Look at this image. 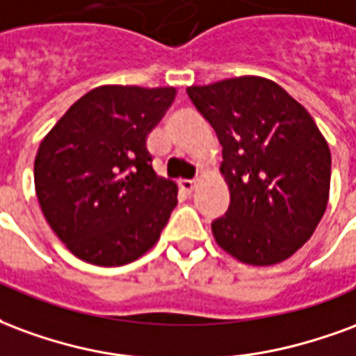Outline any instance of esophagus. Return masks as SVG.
<instances>
[{
    "instance_id": "obj_1",
    "label": "esophagus",
    "mask_w": 356,
    "mask_h": 356,
    "mask_svg": "<svg viewBox=\"0 0 356 356\" xmlns=\"http://www.w3.org/2000/svg\"><path fill=\"white\" fill-rule=\"evenodd\" d=\"M178 186H180V189L186 193V195H191L193 193V189H195V181L193 180H181L178 181Z\"/></svg>"
}]
</instances>
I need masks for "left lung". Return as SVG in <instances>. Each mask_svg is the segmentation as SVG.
Listing matches in <instances>:
<instances>
[{"instance_id": "8db88e82", "label": "left lung", "mask_w": 356, "mask_h": 356, "mask_svg": "<svg viewBox=\"0 0 356 356\" xmlns=\"http://www.w3.org/2000/svg\"><path fill=\"white\" fill-rule=\"evenodd\" d=\"M188 96L222 144L232 203L212 222L216 243L250 266L290 258L313 235L330 191V149L309 111L256 75L189 87Z\"/></svg>"}]
</instances>
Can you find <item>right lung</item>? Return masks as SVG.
I'll return each instance as SVG.
<instances>
[{
  "label": "right lung",
  "mask_w": 356,
  "mask_h": 356,
  "mask_svg": "<svg viewBox=\"0 0 356 356\" xmlns=\"http://www.w3.org/2000/svg\"><path fill=\"white\" fill-rule=\"evenodd\" d=\"M175 96V87H96L40 144L33 163L38 201L51 229L79 260L124 266L157 243L178 189L155 175L146 138Z\"/></svg>",
  "instance_id": "1"
}]
</instances>
